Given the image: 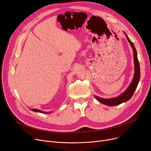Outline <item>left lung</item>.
<instances>
[{"mask_svg":"<svg viewBox=\"0 0 151 151\" xmlns=\"http://www.w3.org/2000/svg\"><path fill=\"white\" fill-rule=\"evenodd\" d=\"M124 34L126 35V38L127 39L129 42L130 43V46L133 49V54H134L135 73H134V77H133V79L132 81V82L130 83V85L127 88L126 90L123 93L118 96V97H113V98H110V99H104L94 95V97L99 102L107 106H111V107L112 106L118 105L123 102H126L128 101L132 97L133 94H134L140 79V66H139V61L137 57V50L134 45V44H133V42L130 40V39L129 38L126 33H124Z\"/></svg>","mask_w":151,"mask_h":151,"instance_id":"8db88e82","label":"left lung"}]
</instances>
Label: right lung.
I'll list each match as a JSON object with an SVG mask.
<instances>
[{"mask_svg": "<svg viewBox=\"0 0 151 151\" xmlns=\"http://www.w3.org/2000/svg\"><path fill=\"white\" fill-rule=\"evenodd\" d=\"M31 110H32L33 111H35V112H38V113H44V114H46V113H49V112H45V111H43L42 110H38V109H32Z\"/></svg>", "mask_w": 151, "mask_h": 151, "instance_id": "1", "label": "right lung"}]
</instances>
